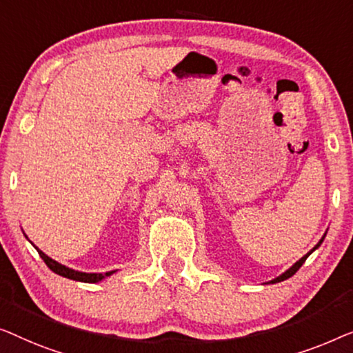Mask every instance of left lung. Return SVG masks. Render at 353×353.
Instances as JSON below:
<instances>
[{
    "label": "left lung",
    "mask_w": 353,
    "mask_h": 353,
    "mask_svg": "<svg viewBox=\"0 0 353 353\" xmlns=\"http://www.w3.org/2000/svg\"><path fill=\"white\" fill-rule=\"evenodd\" d=\"M325 236H326V233H325V235H323V236H321V240H320L319 243H316V245H315L314 248H312V250H310L309 252H307V254H305V256H302V257H301V259L296 262V264H292V265L290 267V269H288L286 272H283V274H281V275H278L276 278H274V280H270V281H267V283H270V285H274V283H280V281H285V280H288V278H290V276H292V275H294V274H296V272L301 269V265H302V264H304V262H305V259H307V257H309V256L312 254V252H314L315 250H319V248H320V245H321V243H323V240H325Z\"/></svg>",
    "instance_id": "8db88e82"
}]
</instances>
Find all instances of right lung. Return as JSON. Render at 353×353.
Returning <instances> with one entry per match:
<instances>
[{"label": "right lung", "instance_id": "add662e5", "mask_svg": "<svg viewBox=\"0 0 353 353\" xmlns=\"http://www.w3.org/2000/svg\"><path fill=\"white\" fill-rule=\"evenodd\" d=\"M32 245H33V243H32ZM34 248H37V246H34ZM37 251H38V254L41 256V259L46 262V265L49 267V269L54 272V274H57V275H61V276H65V278H70V280H75V281L99 283V281L105 280L107 276L113 275V274H115V272H118V270H110V272H105V274H88V272H79V270L70 269V267L61 264V262L51 259V257H49L48 254H44V252L41 250H38V248H37Z\"/></svg>", "mask_w": 353, "mask_h": 353}]
</instances>
